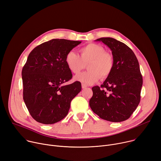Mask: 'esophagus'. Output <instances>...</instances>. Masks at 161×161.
<instances>
[{"label": "esophagus", "instance_id": "esophagus-1", "mask_svg": "<svg viewBox=\"0 0 161 161\" xmlns=\"http://www.w3.org/2000/svg\"><path fill=\"white\" fill-rule=\"evenodd\" d=\"M81 87H82V89H85L86 88V85H85V84H83V83H82L81 84Z\"/></svg>", "mask_w": 161, "mask_h": 161}]
</instances>
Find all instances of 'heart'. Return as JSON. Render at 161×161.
I'll use <instances>...</instances> for the list:
<instances>
[{"label": "heart", "mask_w": 161, "mask_h": 161, "mask_svg": "<svg viewBox=\"0 0 161 161\" xmlns=\"http://www.w3.org/2000/svg\"><path fill=\"white\" fill-rule=\"evenodd\" d=\"M80 56L70 51L65 56V62L70 72L78 74L87 64L86 71L75 76L76 81L85 85H92L99 78L106 79L113 70L114 62L111 54L105 52V48L99 44L91 43L80 49Z\"/></svg>", "instance_id": "1"}]
</instances>
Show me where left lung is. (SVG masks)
<instances>
[{
    "label": "left lung",
    "mask_w": 161,
    "mask_h": 161,
    "mask_svg": "<svg viewBox=\"0 0 161 161\" xmlns=\"http://www.w3.org/2000/svg\"><path fill=\"white\" fill-rule=\"evenodd\" d=\"M112 51L114 69L101 87H92L89 101L92 111L99 118L111 122L128 119L141 99L142 77L137 58L129 47L114 38H100Z\"/></svg>",
    "instance_id": "obj_1"
}]
</instances>
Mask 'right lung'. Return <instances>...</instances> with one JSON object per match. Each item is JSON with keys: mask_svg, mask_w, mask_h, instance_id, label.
Wrapping results in <instances>:
<instances>
[{"mask_svg": "<svg viewBox=\"0 0 161 161\" xmlns=\"http://www.w3.org/2000/svg\"><path fill=\"white\" fill-rule=\"evenodd\" d=\"M81 41L53 39L36 47L29 54L22 71L23 98L33 118L50 125L67 115L72 99L81 90V85L70 80L72 75L65 58Z\"/></svg>", "mask_w": 161, "mask_h": 161, "instance_id": "1", "label": "right lung"}]
</instances>
